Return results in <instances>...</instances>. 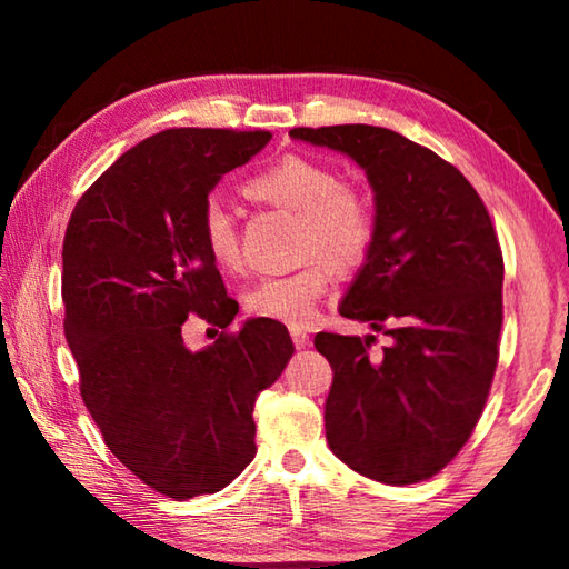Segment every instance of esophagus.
I'll use <instances>...</instances> for the list:
<instances>
[{"instance_id": "1", "label": "esophagus", "mask_w": 569, "mask_h": 569, "mask_svg": "<svg viewBox=\"0 0 569 569\" xmlns=\"http://www.w3.org/2000/svg\"><path fill=\"white\" fill-rule=\"evenodd\" d=\"M291 339H293L296 349H306V346H308V333L303 329H298V326H293V329H291Z\"/></svg>"}]
</instances>
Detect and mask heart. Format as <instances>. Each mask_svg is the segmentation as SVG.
<instances>
[{"mask_svg":"<svg viewBox=\"0 0 569 569\" xmlns=\"http://www.w3.org/2000/svg\"><path fill=\"white\" fill-rule=\"evenodd\" d=\"M246 196L273 208L301 216L303 256L319 253L311 263L286 276H266L248 288V313L288 326H306L319 313V301L329 291L331 268H351L363 261L377 233V218L369 200L346 188L339 172L303 156H286L246 182ZM200 238L208 256L223 271L240 268V240L233 216L218 200H210L200 216Z\"/></svg>","mask_w":569,"mask_h":569,"instance_id":"obj_1","label":"heart"}]
</instances>
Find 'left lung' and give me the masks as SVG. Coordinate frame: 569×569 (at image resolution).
<instances>
[{"label":"left lung","instance_id":"8db88e82","mask_svg":"<svg viewBox=\"0 0 569 569\" xmlns=\"http://www.w3.org/2000/svg\"><path fill=\"white\" fill-rule=\"evenodd\" d=\"M349 156L373 192L377 233L339 313L389 336L316 333L333 383L326 439L383 485L445 469L475 431L497 369L505 263L477 190L437 152L373 124L293 128Z\"/></svg>","mask_w":569,"mask_h":569}]
</instances>
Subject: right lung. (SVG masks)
Listing matches in <instances>:
<instances>
[{"label": "right lung", "instance_id": "obj_1", "mask_svg": "<svg viewBox=\"0 0 569 569\" xmlns=\"http://www.w3.org/2000/svg\"><path fill=\"white\" fill-rule=\"evenodd\" d=\"M268 140L266 130H162L114 160L67 223L64 336L82 401L112 455L172 499L220 492L253 461L256 397L293 353L271 319L200 351L182 341L190 313L218 329L236 319L200 216L220 178Z\"/></svg>", "mask_w": 569, "mask_h": 569}]
</instances>
